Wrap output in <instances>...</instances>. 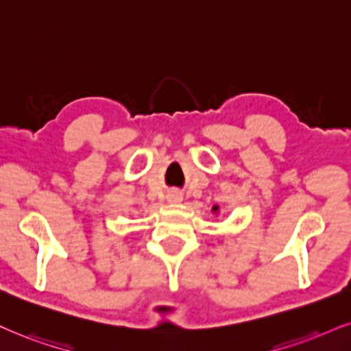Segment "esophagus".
<instances>
[{
	"mask_svg": "<svg viewBox=\"0 0 351 351\" xmlns=\"http://www.w3.org/2000/svg\"><path fill=\"white\" fill-rule=\"evenodd\" d=\"M167 202H171V203L182 202V193H180L179 190H172V192L167 193Z\"/></svg>",
	"mask_w": 351,
	"mask_h": 351,
	"instance_id": "1",
	"label": "esophagus"
}]
</instances>
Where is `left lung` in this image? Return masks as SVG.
<instances>
[{
	"mask_svg": "<svg viewBox=\"0 0 351 351\" xmlns=\"http://www.w3.org/2000/svg\"><path fill=\"white\" fill-rule=\"evenodd\" d=\"M213 210H215V211H216V210H218V206H215V208H213Z\"/></svg>",
	"mask_w": 351,
	"mask_h": 351,
	"instance_id": "1",
	"label": "left lung"
}]
</instances>
